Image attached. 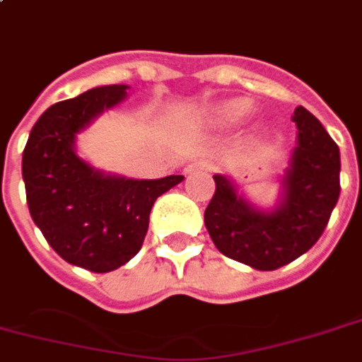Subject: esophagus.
Masks as SVG:
<instances>
[{
	"label": "esophagus",
	"instance_id": "esophagus-1",
	"mask_svg": "<svg viewBox=\"0 0 362 362\" xmlns=\"http://www.w3.org/2000/svg\"><path fill=\"white\" fill-rule=\"evenodd\" d=\"M197 170H211V165L205 163V160H195V163H189L188 167L184 168V173L186 174L197 173Z\"/></svg>",
	"mask_w": 362,
	"mask_h": 362
}]
</instances>
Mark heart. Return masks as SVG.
I'll return each instance as SVG.
<instances>
[{
  "mask_svg": "<svg viewBox=\"0 0 362 362\" xmlns=\"http://www.w3.org/2000/svg\"><path fill=\"white\" fill-rule=\"evenodd\" d=\"M251 111H253V103L249 99H224V101H218L213 107H209L207 120L216 127H232V124L242 122Z\"/></svg>",
  "mask_w": 362,
  "mask_h": 362,
  "instance_id": "b5f03b06",
  "label": "heart"
}]
</instances>
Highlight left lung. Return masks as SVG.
Wrapping results in <instances>:
<instances>
[{"label":"left lung","instance_id":"1","mask_svg":"<svg viewBox=\"0 0 362 362\" xmlns=\"http://www.w3.org/2000/svg\"><path fill=\"white\" fill-rule=\"evenodd\" d=\"M291 120L297 146L274 207H255L230 178L213 176L216 189L205 209L209 235L222 255L251 269L276 270L307 253L338 203L339 147L305 107H297Z\"/></svg>","mask_w":362,"mask_h":362}]
</instances>
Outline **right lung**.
<instances>
[{
  "instance_id": "add662e5",
  "label": "right lung",
  "mask_w": 362,
  "mask_h": 362,
  "mask_svg": "<svg viewBox=\"0 0 362 362\" xmlns=\"http://www.w3.org/2000/svg\"><path fill=\"white\" fill-rule=\"evenodd\" d=\"M128 86L92 88L52 105L32 127L23 151V180L34 224L66 263L111 272L146 240L155 199L184 180H134L93 168L76 153V136L119 105Z\"/></svg>"
}]
</instances>
